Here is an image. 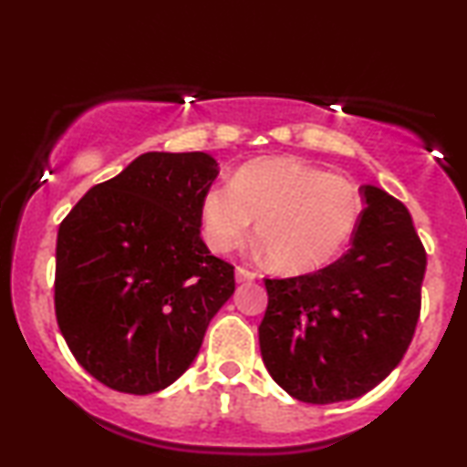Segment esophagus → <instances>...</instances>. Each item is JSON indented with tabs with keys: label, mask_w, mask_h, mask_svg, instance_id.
Returning a JSON list of instances; mask_svg holds the SVG:
<instances>
[{
	"label": "esophagus",
	"mask_w": 467,
	"mask_h": 467,
	"mask_svg": "<svg viewBox=\"0 0 467 467\" xmlns=\"http://www.w3.org/2000/svg\"><path fill=\"white\" fill-rule=\"evenodd\" d=\"M257 278V274L253 270H246V267H235V280L238 283H251V280Z\"/></svg>",
	"instance_id": "34e87169"
}]
</instances>
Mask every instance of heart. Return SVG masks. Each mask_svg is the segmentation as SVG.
Returning a JSON list of instances; mask_svg holds the SVG:
<instances>
[{"label":"heart","mask_w":467,"mask_h":467,"mask_svg":"<svg viewBox=\"0 0 467 467\" xmlns=\"http://www.w3.org/2000/svg\"><path fill=\"white\" fill-rule=\"evenodd\" d=\"M359 214L361 197L353 182L296 157L246 163L232 184L210 187L200 208L210 251H232L254 219L272 265L286 274L329 264L353 235Z\"/></svg>","instance_id":"heart-1"}]
</instances>
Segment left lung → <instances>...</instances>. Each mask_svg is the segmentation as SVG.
I'll list each match as a JSON object with an SVG mask.
<instances>
[{"label":"left lung","instance_id":"left-lung-1","mask_svg":"<svg viewBox=\"0 0 467 467\" xmlns=\"http://www.w3.org/2000/svg\"><path fill=\"white\" fill-rule=\"evenodd\" d=\"M361 195L366 208L340 259L304 276L265 278L261 357L306 404L372 391L401 361L419 321L427 254L412 216L372 184Z\"/></svg>","mask_w":467,"mask_h":467}]
</instances>
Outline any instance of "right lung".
<instances>
[{"label": "right lung", "mask_w": 467, "mask_h": 467, "mask_svg": "<svg viewBox=\"0 0 467 467\" xmlns=\"http://www.w3.org/2000/svg\"><path fill=\"white\" fill-rule=\"evenodd\" d=\"M216 176L206 152H144L88 189L59 225L57 323L101 385L133 395L170 387L234 296V265L200 235Z\"/></svg>", "instance_id": "right-lung-1"}]
</instances>
